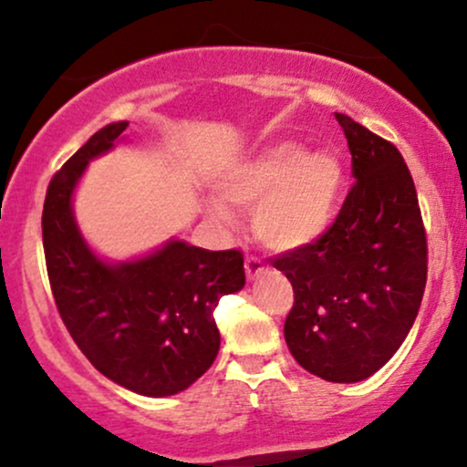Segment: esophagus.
Returning <instances> with one entry per match:
<instances>
[{"mask_svg": "<svg viewBox=\"0 0 467 467\" xmlns=\"http://www.w3.org/2000/svg\"><path fill=\"white\" fill-rule=\"evenodd\" d=\"M265 270H267V267H265L264 261L259 259V256H252V254L245 256V275H248V278L261 276Z\"/></svg>", "mask_w": 467, "mask_h": 467, "instance_id": "obj_1", "label": "esophagus"}]
</instances>
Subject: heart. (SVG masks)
Instances as JSON below:
<instances>
[{
	"instance_id": "1",
	"label": "heart",
	"mask_w": 467,
	"mask_h": 467,
	"mask_svg": "<svg viewBox=\"0 0 467 467\" xmlns=\"http://www.w3.org/2000/svg\"><path fill=\"white\" fill-rule=\"evenodd\" d=\"M342 166L329 153H305L294 142L267 147L222 182V195L239 206H254L256 237L275 250H296L329 228L342 191ZM217 217L230 219L223 203Z\"/></svg>"
}]
</instances>
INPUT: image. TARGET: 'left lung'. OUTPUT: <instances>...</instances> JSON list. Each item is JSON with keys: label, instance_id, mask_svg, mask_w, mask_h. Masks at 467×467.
Instances as JSON below:
<instances>
[{"label": "left lung", "instance_id": "1", "mask_svg": "<svg viewBox=\"0 0 467 467\" xmlns=\"http://www.w3.org/2000/svg\"><path fill=\"white\" fill-rule=\"evenodd\" d=\"M351 175L334 223L312 244L270 261L289 278L294 305L285 342L296 362L327 382H360L409 336L428 275L417 191L393 142L336 114Z\"/></svg>", "mask_w": 467, "mask_h": 467}]
</instances>
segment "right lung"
<instances>
[{
	"mask_svg": "<svg viewBox=\"0 0 467 467\" xmlns=\"http://www.w3.org/2000/svg\"><path fill=\"white\" fill-rule=\"evenodd\" d=\"M130 122L96 131L52 175L44 202V252L58 316L105 378L147 398L189 389L219 351V298L245 285L241 250L169 241L125 264H105L80 237L72 192L85 166L109 151Z\"/></svg>",
	"mask_w": 467,
	"mask_h": 467,
	"instance_id": "right-lung-1",
	"label": "right lung"
}]
</instances>
